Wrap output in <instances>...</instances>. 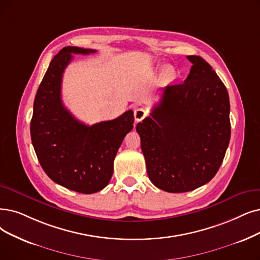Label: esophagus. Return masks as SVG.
Segmentation results:
<instances>
[{
	"mask_svg": "<svg viewBox=\"0 0 260 260\" xmlns=\"http://www.w3.org/2000/svg\"><path fill=\"white\" fill-rule=\"evenodd\" d=\"M147 115V112L144 108H138L136 111H134V118H136L137 121L143 120Z\"/></svg>",
	"mask_w": 260,
	"mask_h": 260,
	"instance_id": "1",
	"label": "esophagus"
}]
</instances>
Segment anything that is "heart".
<instances>
[{
  "label": "heart",
  "mask_w": 260,
  "mask_h": 260,
  "mask_svg": "<svg viewBox=\"0 0 260 260\" xmlns=\"http://www.w3.org/2000/svg\"><path fill=\"white\" fill-rule=\"evenodd\" d=\"M176 78V70L172 66H165L161 71V80L165 83L172 82Z\"/></svg>",
  "instance_id": "b5f03b06"
}]
</instances>
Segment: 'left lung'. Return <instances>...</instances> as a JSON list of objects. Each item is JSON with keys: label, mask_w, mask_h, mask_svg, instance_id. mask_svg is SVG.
<instances>
[{"label": "left lung", "mask_w": 260, "mask_h": 260, "mask_svg": "<svg viewBox=\"0 0 260 260\" xmlns=\"http://www.w3.org/2000/svg\"><path fill=\"white\" fill-rule=\"evenodd\" d=\"M183 83L163 89L150 116L137 124L150 181L170 193L195 190L219 171L231 140L230 97L201 56Z\"/></svg>", "instance_id": "obj_1"}]
</instances>
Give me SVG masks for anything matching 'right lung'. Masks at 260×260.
Returning a JSON list of instances; mask_svg holds the SVG:
<instances>
[{"label":"right lung","mask_w":260,"mask_h":260,"mask_svg":"<svg viewBox=\"0 0 260 260\" xmlns=\"http://www.w3.org/2000/svg\"><path fill=\"white\" fill-rule=\"evenodd\" d=\"M96 50L65 47L51 60L37 89L30 138L38 161L49 178L83 194L105 189L126 134L133 129V112L91 126L79 121L61 101V80L74 54Z\"/></svg>","instance_id":"right-lung-1"}]
</instances>
